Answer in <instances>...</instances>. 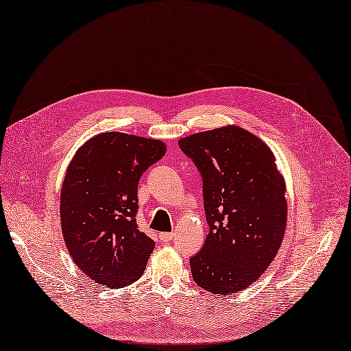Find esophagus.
Wrapping results in <instances>:
<instances>
[{
  "label": "esophagus",
  "mask_w": 351,
  "mask_h": 351,
  "mask_svg": "<svg viewBox=\"0 0 351 351\" xmlns=\"http://www.w3.org/2000/svg\"><path fill=\"white\" fill-rule=\"evenodd\" d=\"M159 238H160V241L162 242H165V243H167V242H171L173 238H175V234L173 232H171V234H160L159 235Z\"/></svg>",
  "instance_id": "obj_1"
}]
</instances>
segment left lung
Instances as JSON below:
<instances>
[{
  "instance_id": "1",
  "label": "left lung",
  "mask_w": 351,
  "mask_h": 351,
  "mask_svg": "<svg viewBox=\"0 0 351 351\" xmlns=\"http://www.w3.org/2000/svg\"><path fill=\"white\" fill-rule=\"evenodd\" d=\"M179 147L204 179L209 234L191 258L193 281L231 295L260 278L276 258L287 226L285 180L272 150L239 126L195 133Z\"/></svg>"
}]
</instances>
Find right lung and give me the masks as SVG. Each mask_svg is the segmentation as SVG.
I'll return each mask as SVG.
<instances>
[{
	"mask_svg": "<svg viewBox=\"0 0 351 351\" xmlns=\"http://www.w3.org/2000/svg\"><path fill=\"white\" fill-rule=\"evenodd\" d=\"M165 154L162 141L106 132L73 156L60 193L62 231L74 264L97 284L116 289L142 277L155 242L136 223L138 184Z\"/></svg>",
	"mask_w": 351,
	"mask_h": 351,
	"instance_id": "right-lung-1",
	"label": "right lung"
}]
</instances>
